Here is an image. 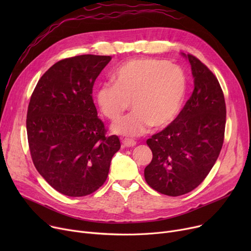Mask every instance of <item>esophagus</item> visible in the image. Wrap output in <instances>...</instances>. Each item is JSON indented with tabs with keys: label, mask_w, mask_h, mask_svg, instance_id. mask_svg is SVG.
Instances as JSON below:
<instances>
[{
	"label": "esophagus",
	"mask_w": 251,
	"mask_h": 251,
	"mask_svg": "<svg viewBox=\"0 0 251 251\" xmlns=\"http://www.w3.org/2000/svg\"><path fill=\"white\" fill-rule=\"evenodd\" d=\"M122 143L125 148H132L136 144V141L133 139H130V138H124L122 140Z\"/></svg>",
	"instance_id": "esophagus-1"
}]
</instances>
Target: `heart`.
Instances as JSON below:
<instances>
[{
    "label": "heart",
    "mask_w": 251,
    "mask_h": 251,
    "mask_svg": "<svg viewBox=\"0 0 251 251\" xmlns=\"http://www.w3.org/2000/svg\"><path fill=\"white\" fill-rule=\"evenodd\" d=\"M114 83H102L96 91L101 114L116 121L128 108L134 112L112 126L113 132L138 136L149 128H160L173 120L186 94L187 80L177 65L151 58L131 59L112 74Z\"/></svg>",
    "instance_id": "b5f03b06"
}]
</instances>
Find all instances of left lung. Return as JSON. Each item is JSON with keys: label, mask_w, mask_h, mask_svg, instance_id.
<instances>
[{"label": "left lung", "mask_w": 251, "mask_h": 251, "mask_svg": "<svg viewBox=\"0 0 251 251\" xmlns=\"http://www.w3.org/2000/svg\"><path fill=\"white\" fill-rule=\"evenodd\" d=\"M194 89L175 120L147 140L152 160L144 169L147 183L169 196L195 189L208 175L222 150L226 102L217 77L188 54Z\"/></svg>", "instance_id": "left-lung-1"}]
</instances>
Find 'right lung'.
I'll return each mask as SVG.
<instances>
[{
    "instance_id": "right-lung-1",
    "label": "right lung",
    "mask_w": 251,
    "mask_h": 251,
    "mask_svg": "<svg viewBox=\"0 0 251 251\" xmlns=\"http://www.w3.org/2000/svg\"><path fill=\"white\" fill-rule=\"evenodd\" d=\"M111 59H63L41 77L31 95L26 119L31 159L37 172L64 195L97 191L120 150L118 136H105L92 99L96 79Z\"/></svg>"
}]
</instances>
